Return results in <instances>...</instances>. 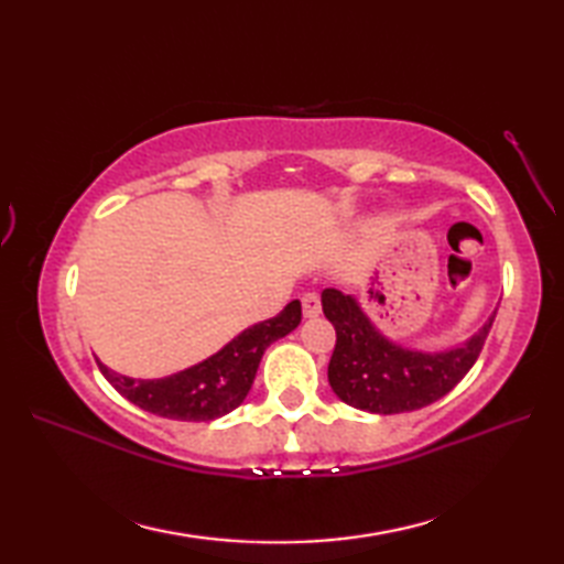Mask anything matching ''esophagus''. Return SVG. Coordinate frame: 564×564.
<instances>
[{"mask_svg":"<svg viewBox=\"0 0 564 564\" xmlns=\"http://www.w3.org/2000/svg\"><path fill=\"white\" fill-rule=\"evenodd\" d=\"M322 313V303L317 293H305L303 295V315L305 317H317Z\"/></svg>","mask_w":564,"mask_h":564,"instance_id":"1","label":"esophagus"}]
</instances>
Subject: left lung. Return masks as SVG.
Masks as SVG:
<instances>
[{
  "instance_id": "1",
  "label": "left lung",
  "mask_w": 564,
  "mask_h": 564,
  "mask_svg": "<svg viewBox=\"0 0 564 564\" xmlns=\"http://www.w3.org/2000/svg\"><path fill=\"white\" fill-rule=\"evenodd\" d=\"M322 310L337 329L329 386L341 402L370 414L414 412L448 394L475 366L497 315L455 349L426 354L382 337L354 295L325 289Z\"/></svg>"
}]
</instances>
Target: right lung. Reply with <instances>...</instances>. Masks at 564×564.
<instances>
[{
	"mask_svg": "<svg viewBox=\"0 0 564 564\" xmlns=\"http://www.w3.org/2000/svg\"><path fill=\"white\" fill-rule=\"evenodd\" d=\"M301 303L293 301L275 317L245 329L206 361L158 380L121 376L99 358L97 364L104 378L140 410L178 422H210L245 402L263 351L301 325Z\"/></svg>",
	"mask_w": 564,
	"mask_h": 564,
	"instance_id": "1",
	"label": "right lung"
}]
</instances>
